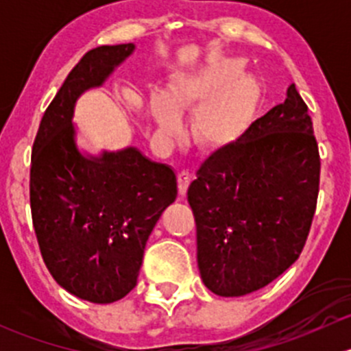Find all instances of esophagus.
<instances>
[{
	"instance_id": "34e87169",
	"label": "esophagus",
	"mask_w": 351,
	"mask_h": 351,
	"mask_svg": "<svg viewBox=\"0 0 351 351\" xmlns=\"http://www.w3.org/2000/svg\"><path fill=\"white\" fill-rule=\"evenodd\" d=\"M190 183H192V175H190L186 169L178 173V192L180 195H186V190H189Z\"/></svg>"
}]
</instances>
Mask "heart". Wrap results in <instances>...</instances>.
Segmentation results:
<instances>
[{
	"mask_svg": "<svg viewBox=\"0 0 351 351\" xmlns=\"http://www.w3.org/2000/svg\"><path fill=\"white\" fill-rule=\"evenodd\" d=\"M244 66L238 59H217L193 73H183L169 86V100L156 97L153 113L165 136L182 130L178 112L197 110L192 132L197 143L222 147L241 139L253 123L260 105V86L243 76Z\"/></svg>",
	"mask_w": 351,
	"mask_h": 351,
	"instance_id": "obj_1",
	"label": "heart"
}]
</instances>
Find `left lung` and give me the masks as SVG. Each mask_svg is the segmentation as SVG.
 Returning <instances> with one entry per match:
<instances>
[{"mask_svg":"<svg viewBox=\"0 0 351 351\" xmlns=\"http://www.w3.org/2000/svg\"><path fill=\"white\" fill-rule=\"evenodd\" d=\"M306 101L284 104L212 153L189 189L204 284L222 297L267 287L300 256L319 193L321 158Z\"/></svg>","mask_w":351,"mask_h":351,"instance_id":"1","label":"left lung"}]
</instances>
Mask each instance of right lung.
Wrapping results in <instances>:
<instances>
[{
  "label": "right lung",
  "mask_w": 351,
  "mask_h": 351,
  "mask_svg": "<svg viewBox=\"0 0 351 351\" xmlns=\"http://www.w3.org/2000/svg\"><path fill=\"white\" fill-rule=\"evenodd\" d=\"M132 51L134 44L88 51L45 110L32 149L30 210L45 267L62 289L95 304L120 300L137 285L151 231L178 193L175 171L134 147L90 159L74 144L76 98Z\"/></svg>",
  "instance_id": "right-lung-1"
}]
</instances>
